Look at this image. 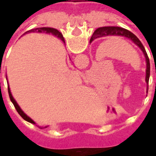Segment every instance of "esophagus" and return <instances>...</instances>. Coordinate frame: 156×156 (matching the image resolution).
I'll use <instances>...</instances> for the list:
<instances>
[{"label": "esophagus", "mask_w": 156, "mask_h": 156, "mask_svg": "<svg viewBox=\"0 0 156 156\" xmlns=\"http://www.w3.org/2000/svg\"><path fill=\"white\" fill-rule=\"evenodd\" d=\"M87 82H88H88H90V81H89V80H87Z\"/></svg>", "instance_id": "1"}]
</instances>
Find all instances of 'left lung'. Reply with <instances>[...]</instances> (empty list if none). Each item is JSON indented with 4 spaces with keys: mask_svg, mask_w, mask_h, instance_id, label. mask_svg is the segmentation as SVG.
<instances>
[{
    "mask_svg": "<svg viewBox=\"0 0 156 156\" xmlns=\"http://www.w3.org/2000/svg\"><path fill=\"white\" fill-rule=\"evenodd\" d=\"M107 36H120V37H124L126 38L129 39L132 42H134V44L136 45L137 47H139V48L143 51L144 58H145V62H146L145 81H146V83H147L146 92L148 93V83H149V78H150V68H151V66H150V60H149V58H148L146 51H145L143 44L141 43V41L139 40V38L134 35V33L129 32V30L122 28V27H99V28L95 30L94 34L92 36L91 39H90V42H92L95 39L103 37H107Z\"/></svg>",
    "mask_w": 156,
    "mask_h": 156,
    "instance_id": "8db88e82",
    "label": "left lung"
}]
</instances>
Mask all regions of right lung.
<instances>
[{
  "mask_svg": "<svg viewBox=\"0 0 156 156\" xmlns=\"http://www.w3.org/2000/svg\"><path fill=\"white\" fill-rule=\"evenodd\" d=\"M46 32V33H48V34H51V35L53 36H56V37H58V38H60L62 40V41H63L65 43V40L64 38H63V37H62V35L61 34V32H58L57 29H54V28H51V27H40V28H36V29H32V30H30V31H28V32H25L24 34H26V33H28V32ZM23 34V35H24ZM7 85H8V94H9V97H10V98H11V101L12 102V104L14 105V106H15V108L16 109V111L18 112V114L21 116H22L25 120L28 121V122H30V123H32V124H36L34 121L32 120V119L30 117H28L27 115H26L24 112L22 111V108H20V106L18 105V104L16 103V101L15 99H14V98H13V96H12V93H11V90H10V88H9V84L7 83ZM48 126H46L45 128H47Z\"/></svg>",
  "mask_w": 156,
  "mask_h": 156,
  "instance_id": "right-lung-1",
  "label": "right lung"
}]
</instances>
